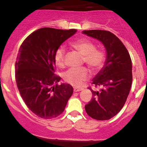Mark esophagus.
I'll list each match as a JSON object with an SVG mask.
<instances>
[{
    "instance_id": "esophagus-1",
    "label": "esophagus",
    "mask_w": 147,
    "mask_h": 147,
    "mask_svg": "<svg viewBox=\"0 0 147 147\" xmlns=\"http://www.w3.org/2000/svg\"><path fill=\"white\" fill-rule=\"evenodd\" d=\"M82 88H74V92H80L81 91V90H82Z\"/></svg>"
}]
</instances>
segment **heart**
Returning a JSON list of instances; mask_svg holds the SVG:
<instances>
[{"label": "heart", "instance_id": "b5f03b06", "mask_svg": "<svg viewBox=\"0 0 147 147\" xmlns=\"http://www.w3.org/2000/svg\"><path fill=\"white\" fill-rule=\"evenodd\" d=\"M71 46L82 54L83 62L88 66L93 73H98L102 69L106 62V54L102 49H96V45L93 41L82 38L71 43ZM65 59V50L60 46L54 53V61L59 67H63ZM63 80L75 87H80L88 80L89 72L85 67H73L63 74Z\"/></svg>", "mask_w": 147, "mask_h": 147}]
</instances>
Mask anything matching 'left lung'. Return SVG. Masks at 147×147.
<instances>
[{"instance_id": "1", "label": "left lung", "mask_w": 147, "mask_h": 147, "mask_svg": "<svg viewBox=\"0 0 147 147\" xmlns=\"http://www.w3.org/2000/svg\"><path fill=\"white\" fill-rule=\"evenodd\" d=\"M82 33L101 41L107 53L105 67L92 82L95 88H102L96 91L88 88L93 96L85 111L96 120H108L120 112L127 101L132 82V60L125 45L112 32L85 30Z\"/></svg>"}]
</instances>
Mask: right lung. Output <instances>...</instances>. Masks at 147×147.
I'll use <instances>...</instances> for the list:
<instances>
[{"mask_svg":"<svg viewBox=\"0 0 147 147\" xmlns=\"http://www.w3.org/2000/svg\"><path fill=\"white\" fill-rule=\"evenodd\" d=\"M76 29L42 28L24 40L15 62V80L20 96L32 113L41 119L57 117L64 111L71 95L69 84L58 85L54 74V53Z\"/></svg>","mask_w":147,"mask_h":147,"instance_id":"add662e5","label":"right lung"}]
</instances>
